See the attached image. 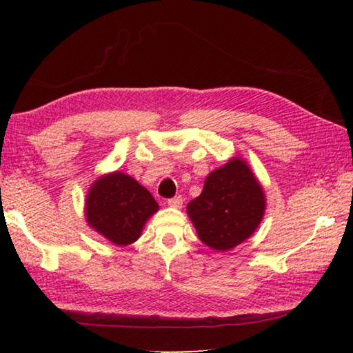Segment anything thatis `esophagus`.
<instances>
[{"label": "esophagus", "instance_id": "34e87169", "mask_svg": "<svg viewBox=\"0 0 353 353\" xmlns=\"http://www.w3.org/2000/svg\"><path fill=\"white\" fill-rule=\"evenodd\" d=\"M168 205L170 207H176V208L182 207V196H174V198L168 199Z\"/></svg>", "mask_w": 353, "mask_h": 353}]
</instances>
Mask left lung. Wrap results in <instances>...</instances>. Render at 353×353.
<instances>
[{
    "label": "left lung",
    "instance_id": "8db88e82",
    "mask_svg": "<svg viewBox=\"0 0 353 353\" xmlns=\"http://www.w3.org/2000/svg\"><path fill=\"white\" fill-rule=\"evenodd\" d=\"M187 210L202 243L229 250L259 227L265 213V194L249 166L234 159L208 174L204 190Z\"/></svg>",
    "mask_w": 353,
    "mask_h": 353
}]
</instances>
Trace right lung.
<instances>
[{
    "label": "right lung",
    "instance_id": "right-lung-1",
    "mask_svg": "<svg viewBox=\"0 0 353 353\" xmlns=\"http://www.w3.org/2000/svg\"><path fill=\"white\" fill-rule=\"evenodd\" d=\"M159 210L152 194L130 176L112 172L93 183L87 196V221L107 240L128 246Z\"/></svg>",
    "mask_w": 353,
    "mask_h": 353
}]
</instances>
